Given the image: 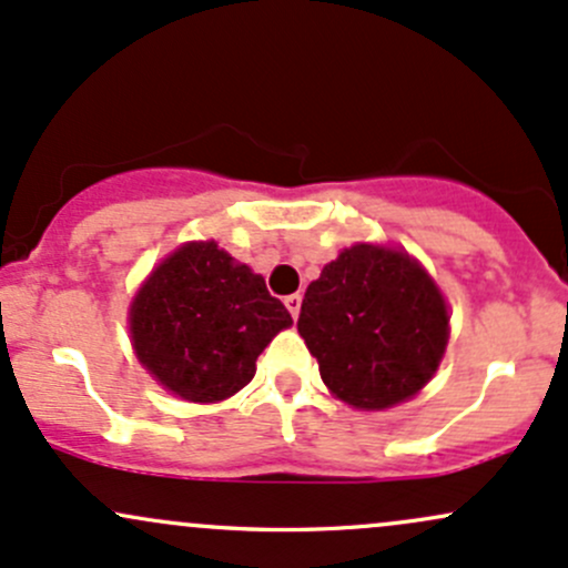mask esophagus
Masks as SVG:
<instances>
[{
	"label": "esophagus",
	"mask_w": 568,
	"mask_h": 568,
	"mask_svg": "<svg viewBox=\"0 0 568 568\" xmlns=\"http://www.w3.org/2000/svg\"><path fill=\"white\" fill-rule=\"evenodd\" d=\"M301 303H303L301 295H286L284 297V306L292 314V320H297V314H301Z\"/></svg>",
	"instance_id": "34e87169"
}]
</instances>
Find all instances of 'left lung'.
Segmentation results:
<instances>
[{
	"label": "left lung",
	"mask_w": 568,
	"mask_h": 568,
	"mask_svg": "<svg viewBox=\"0 0 568 568\" xmlns=\"http://www.w3.org/2000/svg\"><path fill=\"white\" fill-rule=\"evenodd\" d=\"M447 306L433 278L393 248H344L303 297L297 333L322 382L355 408H389L425 387L447 346Z\"/></svg>",
	"instance_id": "8db88e82"
}]
</instances>
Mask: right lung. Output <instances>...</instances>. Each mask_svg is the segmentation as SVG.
I'll return each instance as SVG.
<instances>
[{"mask_svg":"<svg viewBox=\"0 0 568 568\" xmlns=\"http://www.w3.org/2000/svg\"><path fill=\"white\" fill-rule=\"evenodd\" d=\"M290 311L265 278L216 243H186L156 267L132 301L130 331L140 363L170 393L213 404L252 382L257 357Z\"/></svg>","mask_w":568,"mask_h":568,"instance_id":"1","label":"right lung"}]
</instances>
